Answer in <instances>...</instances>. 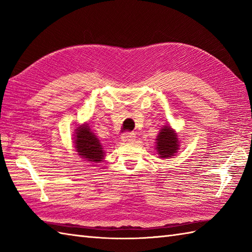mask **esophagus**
<instances>
[{
    "label": "esophagus",
    "mask_w": 252,
    "mask_h": 252,
    "mask_svg": "<svg viewBox=\"0 0 252 252\" xmlns=\"http://www.w3.org/2000/svg\"><path fill=\"white\" fill-rule=\"evenodd\" d=\"M135 138L136 136L134 133H126V134L121 137V141L123 143H131V142H134Z\"/></svg>",
    "instance_id": "esophagus-1"
}]
</instances>
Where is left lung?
Segmentation results:
<instances>
[{
  "label": "left lung",
  "mask_w": 252,
  "mask_h": 252,
  "mask_svg": "<svg viewBox=\"0 0 252 252\" xmlns=\"http://www.w3.org/2000/svg\"><path fill=\"white\" fill-rule=\"evenodd\" d=\"M180 149L179 135L170 125L163 126L159 130L156 138V151L158 157L168 159L176 156Z\"/></svg>",
  "instance_id": "1"
}]
</instances>
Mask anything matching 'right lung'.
<instances>
[{
  "label": "right lung",
  "mask_w": 252,
  "mask_h": 252,
  "mask_svg": "<svg viewBox=\"0 0 252 252\" xmlns=\"http://www.w3.org/2000/svg\"><path fill=\"white\" fill-rule=\"evenodd\" d=\"M73 147L80 157L92 163H98L105 159V151L100 141L91 131L89 123L84 122L74 129Z\"/></svg>",
  "instance_id": "add662e5"
}]
</instances>
